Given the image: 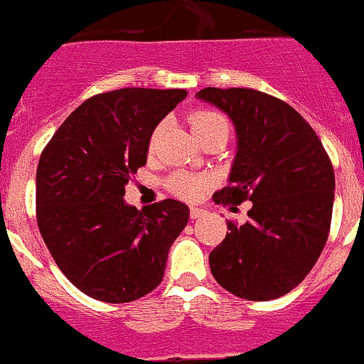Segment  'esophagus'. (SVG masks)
I'll list each match as a JSON object with an SVG mask.
<instances>
[{"label": "esophagus", "mask_w": 364, "mask_h": 364, "mask_svg": "<svg viewBox=\"0 0 364 364\" xmlns=\"http://www.w3.org/2000/svg\"><path fill=\"white\" fill-rule=\"evenodd\" d=\"M204 215H205L204 209H200V208L189 209V216H191V220H196V218H200V216H204Z\"/></svg>", "instance_id": "1"}]
</instances>
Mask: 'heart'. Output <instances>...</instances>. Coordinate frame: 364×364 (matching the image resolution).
<instances>
[{
    "label": "heart",
    "mask_w": 364,
    "mask_h": 364,
    "mask_svg": "<svg viewBox=\"0 0 364 364\" xmlns=\"http://www.w3.org/2000/svg\"><path fill=\"white\" fill-rule=\"evenodd\" d=\"M189 124H191L195 135L198 136L202 135V133L209 132L211 128H215V126H228V122H225V119H223L220 113L211 112V109H198V112H193L191 115H189ZM156 135H159V129H156L155 135H153V142H155ZM204 176L191 175V173H175V175L168 180L169 191L186 200L198 198V196L202 195V191H204Z\"/></svg>",
    "instance_id": "1"
}]
</instances>
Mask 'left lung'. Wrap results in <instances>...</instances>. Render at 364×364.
Returning <instances> with one entry per match:
<instances>
[{
	"mask_svg": "<svg viewBox=\"0 0 364 364\" xmlns=\"http://www.w3.org/2000/svg\"><path fill=\"white\" fill-rule=\"evenodd\" d=\"M196 97L231 117L238 139L229 186L216 204L251 200L243 225L209 255L216 282L251 301L291 292L318 262L330 231L334 168L311 124L292 106L251 88H204Z\"/></svg>",
	"mask_w": 364,
	"mask_h": 364,
	"instance_id": "obj_1",
	"label": "left lung"
}]
</instances>
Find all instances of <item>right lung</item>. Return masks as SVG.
<instances>
[{"instance_id":"1","label":"right lung","mask_w":364,"mask_h":364,"mask_svg":"<svg viewBox=\"0 0 364 364\" xmlns=\"http://www.w3.org/2000/svg\"><path fill=\"white\" fill-rule=\"evenodd\" d=\"M186 95L155 88L99 93L70 113L43 149L39 232L63 274L90 298L135 301L164 278L188 205L166 198L139 211L122 196L146 164L153 129Z\"/></svg>"}]
</instances>
